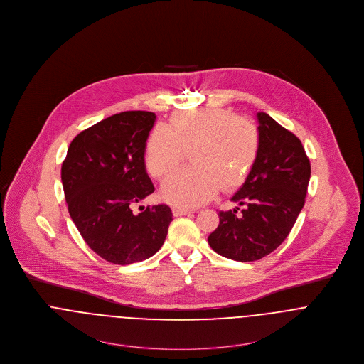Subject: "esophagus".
<instances>
[{
    "instance_id": "34e87169",
    "label": "esophagus",
    "mask_w": 364,
    "mask_h": 364,
    "mask_svg": "<svg viewBox=\"0 0 364 364\" xmlns=\"http://www.w3.org/2000/svg\"><path fill=\"white\" fill-rule=\"evenodd\" d=\"M172 213H173L175 217H181V215L191 214L192 210H186V208H181V207H173V208H172Z\"/></svg>"
}]
</instances>
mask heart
I'll return each instance as SVG.
<instances>
[{
  "label": "heart",
  "mask_w": 364,
  "mask_h": 364,
  "mask_svg": "<svg viewBox=\"0 0 364 364\" xmlns=\"http://www.w3.org/2000/svg\"><path fill=\"white\" fill-rule=\"evenodd\" d=\"M262 139L257 127L228 109L200 108L173 114L168 125L154 127L144 144L147 172L164 179L189 151L192 166L166 179L163 198L193 208L224 191L239 188L257 161Z\"/></svg>",
  "instance_id": "obj_1"
}]
</instances>
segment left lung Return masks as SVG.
<instances>
[{
    "instance_id": "1",
    "label": "left lung",
    "mask_w": 364,
    "mask_h": 364,
    "mask_svg": "<svg viewBox=\"0 0 364 364\" xmlns=\"http://www.w3.org/2000/svg\"><path fill=\"white\" fill-rule=\"evenodd\" d=\"M262 139L257 161L232 196L239 205L220 211L208 243L236 262H256L274 252L289 235L304 205L310 161L301 141L265 112H257Z\"/></svg>"
}]
</instances>
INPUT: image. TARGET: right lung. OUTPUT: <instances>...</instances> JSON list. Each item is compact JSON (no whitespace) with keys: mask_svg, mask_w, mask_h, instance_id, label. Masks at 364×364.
<instances>
[{"mask_svg":"<svg viewBox=\"0 0 364 364\" xmlns=\"http://www.w3.org/2000/svg\"><path fill=\"white\" fill-rule=\"evenodd\" d=\"M156 122L149 111H125L79 133L61 168L68 211L89 247L112 264L156 255L172 211L166 204L132 207L154 192L146 172L144 144Z\"/></svg>","mask_w":364,"mask_h":364,"instance_id":"obj_1","label":"right lung"}]
</instances>
